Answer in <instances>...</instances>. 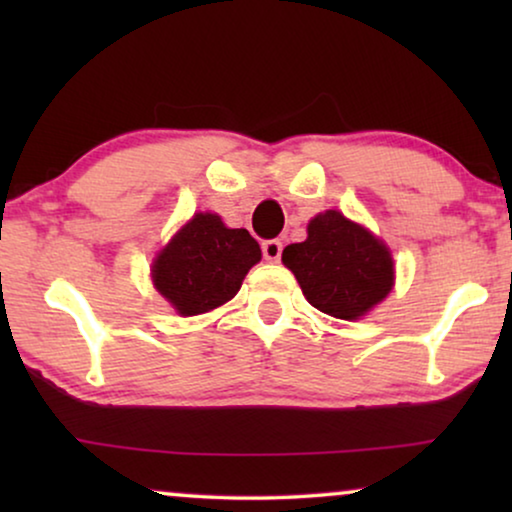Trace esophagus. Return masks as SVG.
I'll return each mask as SVG.
<instances>
[{"label": "esophagus", "instance_id": "34e87169", "mask_svg": "<svg viewBox=\"0 0 512 512\" xmlns=\"http://www.w3.org/2000/svg\"><path fill=\"white\" fill-rule=\"evenodd\" d=\"M282 256V242L279 240H265L263 242V258L270 263H277Z\"/></svg>", "mask_w": 512, "mask_h": 512}]
</instances>
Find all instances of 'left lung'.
Wrapping results in <instances>:
<instances>
[{
    "instance_id": "1",
    "label": "left lung",
    "mask_w": 512,
    "mask_h": 512,
    "mask_svg": "<svg viewBox=\"0 0 512 512\" xmlns=\"http://www.w3.org/2000/svg\"><path fill=\"white\" fill-rule=\"evenodd\" d=\"M282 261L310 305L338 319L363 317L394 284L387 247L335 209L314 216L307 240L289 244Z\"/></svg>"
}]
</instances>
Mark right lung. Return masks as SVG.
Here are the masks:
<instances>
[{
    "mask_svg": "<svg viewBox=\"0 0 512 512\" xmlns=\"http://www.w3.org/2000/svg\"><path fill=\"white\" fill-rule=\"evenodd\" d=\"M261 247L249 230L226 228L216 214H195L153 263V284L184 317L214 310L240 291Z\"/></svg>",
    "mask_w": 512,
    "mask_h": 512,
    "instance_id": "add662e5",
    "label": "right lung"
}]
</instances>
